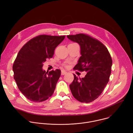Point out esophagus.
Wrapping results in <instances>:
<instances>
[{
  "instance_id": "1",
  "label": "esophagus",
  "mask_w": 133,
  "mask_h": 133,
  "mask_svg": "<svg viewBox=\"0 0 133 133\" xmlns=\"http://www.w3.org/2000/svg\"><path fill=\"white\" fill-rule=\"evenodd\" d=\"M67 74V71H65V70H62V72H61V74L62 75H65V74Z\"/></svg>"
}]
</instances>
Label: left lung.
Instances as JSON below:
<instances>
[{"mask_svg": "<svg viewBox=\"0 0 133 133\" xmlns=\"http://www.w3.org/2000/svg\"><path fill=\"white\" fill-rule=\"evenodd\" d=\"M81 47V56L74 69L87 74L74 79L69 87L73 96L82 103H90L97 98L107 84L111 74L112 59L107 48L99 41L83 34L68 35Z\"/></svg>", "mask_w": 133, "mask_h": 133, "instance_id": "obj_1", "label": "left lung"}]
</instances>
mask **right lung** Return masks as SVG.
<instances>
[{
	"label": "right lung",
	"mask_w": 133,
	"mask_h": 133,
	"mask_svg": "<svg viewBox=\"0 0 133 133\" xmlns=\"http://www.w3.org/2000/svg\"><path fill=\"white\" fill-rule=\"evenodd\" d=\"M65 36L42 35L28 42L19 51L12 69L19 90L29 101L42 102L53 94L61 75L59 69L46 72L44 63L54 55Z\"/></svg>",
	"instance_id": "add662e5"
}]
</instances>
